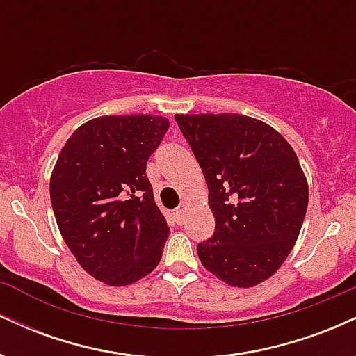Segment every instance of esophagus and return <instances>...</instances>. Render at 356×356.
Instances as JSON below:
<instances>
[{
	"mask_svg": "<svg viewBox=\"0 0 356 356\" xmlns=\"http://www.w3.org/2000/svg\"><path fill=\"white\" fill-rule=\"evenodd\" d=\"M174 218H175V220H177V224H182L184 222V211L182 209L175 211Z\"/></svg>",
	"mask_w": 356,
	"mask_h": 356,
	"instance_id": "34e87169",
	"label": "esophagus"
}]
</instances>
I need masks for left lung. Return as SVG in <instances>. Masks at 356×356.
Wrapping results in <instances>:
<instances>
[{
	"mask_svg": "<svg viewBox=\"0 0 356 356\" xmlns=\"http://www.w3.org/2000/svg\"><path fill=\"white\" fill-rule=\"evenodd\" d=\"M209 189L212 238L197 244L202 266L251 288L273 276L295 246L308 182L293 147L271 125L239 113L175 115Z\"/></svg>",
	"mask_w": 356,
	"mask_h": 356,
	"instance_id": "1",
	"label": "left lung"
}]
</instances>
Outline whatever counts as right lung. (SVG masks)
<instances>
[{
    "mask_svg": "<svg viewBox=\"0 0 356 356\" xmlns=\"http://www.w3.org/2000/svg\"><path fill=\"white\" fill-rule=\"evenodd\" d=\"M169 120L104 115L80 125L50 179L51 207L80 266L108 286L132 284L157 268L170 229L154 201L147 161Z\"/></svg>",
    "mask_w": 356,
    "mask_h": 356,
    "instance_id": "1",
    "label": "right lung"
}]
</instances>
